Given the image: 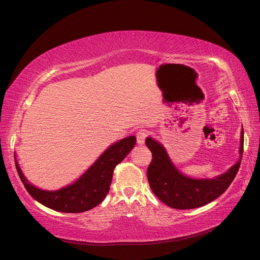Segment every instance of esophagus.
I'll list each match as a JSON object with an SVG mask.
<instances>
[{"mask_svg": "<svg viewBox=\"0 0 260 260\" xmlns=\"http://www.w3.org/2000/svg\"><path fill=\"white\" fill-rule=\"evenodd\" d=\"M147 137V131L146 130H140L137 135V141H138V144L142 145L145 143V139Z\"/></svg>", "mask_w": 260, "mask_h": 260, "instance_id": "obj_1", "label": "esophagus"}]
</instances>
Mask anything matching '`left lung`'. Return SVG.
Returning <instances> with one entry per match:
<instances>
[{
    "label": "left lung",
    "instance_id": "obj_1",
    "mask_svg": "<svg viewBox=\"0 0 260 260\" xmlns=\"http://www.w3.org/2000/svg\"><path fill=\"white\" fill-rule=\"evenodd\" d=\"M240 142L239 159L226 172L214 178H192L176 167L159 141L147 137L145 144L153 154L147 168L149 186L157 198L171 208L192 209L206 205L218 199L238 174L244 146L243 129Z\"/></svg>",
    "mask_w": 260,
    "mask_h": 260
}]
</instances>
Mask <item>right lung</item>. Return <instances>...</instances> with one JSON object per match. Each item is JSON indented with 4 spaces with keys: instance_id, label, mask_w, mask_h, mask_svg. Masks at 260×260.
<instances>
[{
    "instance_id": "obj_1",
    "label": "right lung",
    "mask_w": 260,
    "mask_h": 260,
    "mask_svg": "<svg viewBox=\"0 0 260 260\" xmlns=\"http://www.w3.org/2000/svg\"><path fill=\"white\" fill-rule=\"evenodd\" d=\"M136 143L135 136L117 141L109 145L73 183L55 191L42 190L30 183L23 175L16 157L15 164L21 182L36 201L53 210L76 214L90 210L103 202L112 183L114 168L124 159Z\"/></svg>"
}]
</instances>
